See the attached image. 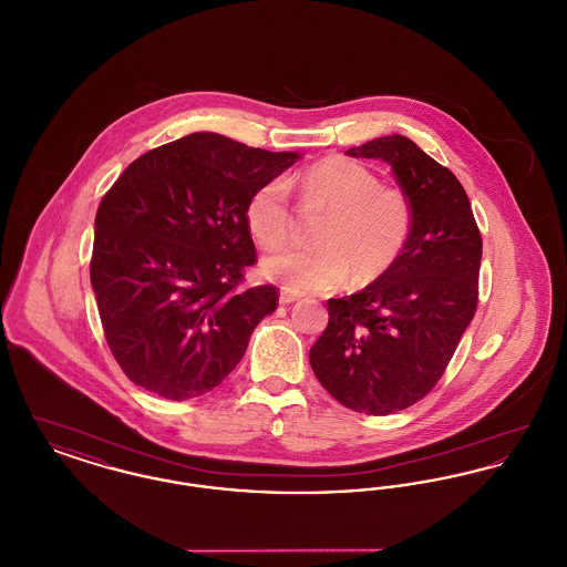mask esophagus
<instances>
[{
  "mask_svg": "<svg viewBox=\"0 0 567 567\" xmlns=\"http://www.w3.org/2000/svg\"><path fill=\"white\" fill-rule=\"evenodd\" d=\"M278 301H280L282 306H289V303H293V301H299V297L293 296V293H289V291H280Z\"/></svg>",
  "mask_w": 567,
  "mask_h": 567,
  "instance_id": "esophagus-1",
  "label": "esophagus"
}]
</instances>
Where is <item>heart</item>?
Instances as JSON below:
<instances>
[{
  "instance_id": "1",
  "label": "heart",
  "mask_w": 567,
  "mask_h": 567,
  "mask_svg": "<svg viewBox=\"0 0 567 567\" xmlns=\"http://www.w3.org/2000/svg\"><path fill=\"white\" fill-rule=\"evenodd\" d=\"M303 195L329 215L310 250H287L264 261V274L291 293H329L354 276L368 285L393 268L412 229V206L405 193L386 187L363 163L329 157L308 167ZM246 225L266 250L289 238L291 202L282 178H271L246 202Z\"/></svg>"
}]
</instances>
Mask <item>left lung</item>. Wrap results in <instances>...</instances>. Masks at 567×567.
Returning a JSON list of instances; mask_svg holds the SVG:
<instances>
[{"mask_svg":"<svg viewBox=\"0 0 567 567\" xmlns=\"http://www.w3.org/2000/svg\"><path fill=\"white\" fill-rule=\"evenodd\" d=\"M347 155L391 165L412 229L391 270L327 301L310 365L340 404L384 416L423 400L444 374L476 312L483 238L457 176L412 140L384 135Z\"/></svg>","mask_w":567,"mask_h":567,"instance_id":"obj_1","label":"left lung"}]
</instances>
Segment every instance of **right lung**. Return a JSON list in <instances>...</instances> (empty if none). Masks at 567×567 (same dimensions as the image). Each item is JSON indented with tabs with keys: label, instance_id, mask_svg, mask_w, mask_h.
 I'll return each instance as SVG.
<instances>
[{
	"label": "right lung",
	"instance_id": "1",
	"mask_svg": "<svg viewBox=\"0 0 567 567\" xmlns=\"http://www.w3.org/2000/svg\"><path fill=\"white\" fill-rule=\"evenodd\" d=\"M297 159L199 132L137 157L102 197L91 285L110 351L137 386L185 402L240 363L278 306L271 285L238 291L257 261L246 202Z\"/></svg>",
	"mask_w": 567,
	"mask_h": 567
}]
</instances>
